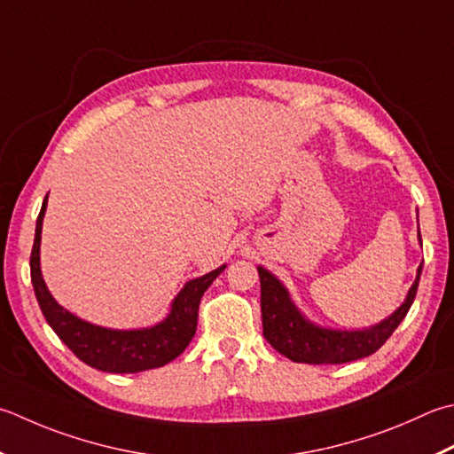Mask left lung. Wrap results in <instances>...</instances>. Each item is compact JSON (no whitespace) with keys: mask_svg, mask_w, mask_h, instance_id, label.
Instances as JSON below:
<instances>
[{"mask_svg":"<svg viewBox=\"0 0 454 454\" xmlns=\"http://www.w3.org/2000/svg\"><path fill=\"white\" fill-rule=\"evenodd\" d=\"M421 270L423 263L417 268L415 281L407 291L405 301L387 318L368 328L340 331V328H328L309 321L299 307L293 303L287 287L271 271L257 265L262 286V323L265 340L283 356L301 364H344L370 356L392 336L413 305Z\"/></svg>","mask_w":454,"mask_h":454,"instance_id":"8db88e82","label":"left lung"}]
</instances>
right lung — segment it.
I'll return each instance as SVG.
<instances>
[{"label":"right lung","mask_w":454,"mask_h":454,"mask_svg":"<svg viewBox=\"0 0 454 454\" xmlns=\"http://www.w3.org/2000/svg\"><path fill=\"white\" fill-rule=\"evenodd\" d=\"M47 199L49 194L43 200L37 226H35L31 283L43 315L59 339L88 366L110 372V374H136V372L161 368L183 354L192 340L194 333H197L199 305L204 291L226 270V265H220V268L202 275V278L186 281L179 295L173 299L168 315L153 326L121 331V328L92 325L59 305L43 279L41 232Z\"/></svg>","instance_id":"add662e5"}]
</instances>
